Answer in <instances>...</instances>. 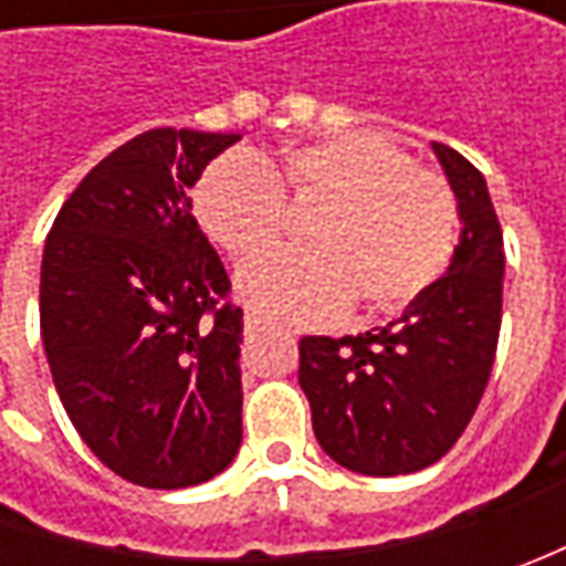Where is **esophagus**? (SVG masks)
Returning <instances> with one entry per match:
<instances>
[{"mask_svg":"<svg viewBox=\"0 0 566 566\" xmlns=\"http://www.w3.org/2000/svg\"><path fill=\"white\" fill-rule=\"evenodd\" d=\"M261 331H264V321L254 315V312H249V315H245V337H258Z\"/></svg>","mask_w":566,"mask_h":566,"instance_id":"34e87169","label":"esophagus"}]
</instances>
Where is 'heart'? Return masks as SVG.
I'll return each mask as SVG.
<instances>
[{
    "mask_svg": "<svg viewBox=\"0 0 566 566\" xmlns=\"http://www.w3.org/2000/svg\"><path fill=\"white\" fill-rule=\"evenodd\" d=\"M286 205L315 210L302 232L312 251L251 264L239 293L290 324H331L356 298L368 312H400L444 276L460 239L450 186L375 135L298 144L280 166L227 154L195 191L207 239L239 264L283 242Z\"/></svg>",
    "mask_w": 566,
    "mask_h": 566,
    "instance_id": "b5f03b06",
    "label": "heart"
}]
</instances>
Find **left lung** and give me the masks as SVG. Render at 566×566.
<instances>
[{"label":"left lung","instance_id":"8db88e82","mask_svg":"<svg viewBox=\"0 0 566 566\" xmlns=\"http://www.w3.org/2000/svg\"><path fill=\"white\" fill-rule=\"evenodd\" d=\"M460 201L463 235L447 273L387 327L298 339V384L317 444L361 475L431 467L467 431L485 394L504 295V235L485 176L431 144Z\"/></svg>","mask_w":566,"mask_h":566}]
</instances>
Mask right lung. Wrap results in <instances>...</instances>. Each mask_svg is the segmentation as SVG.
<instances>
[{
	"label": "right lung",
	"instance_id": "right-lung-1",
	"mask_svg": "<svg viewBox=\"0 0 566 566\" xmlns=\"http://www.w3.org/2000/svg\"><path fill=\"white\" fill-rule=\"evenodd\" d=\"M239 135L150 128L69 195L40 268V334L81 441L125 482L188 489L242 444V308L191 213Z\"/></svg>",
	"mask_w": 566,
	"mask_h": 566
}]
</instances>
